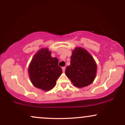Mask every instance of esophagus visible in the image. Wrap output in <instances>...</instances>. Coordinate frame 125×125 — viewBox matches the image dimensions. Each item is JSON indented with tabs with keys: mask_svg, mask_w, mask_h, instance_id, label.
I'll list each match as a JSON object with an SVG mask.
<instances>
[{
	"mask_svg": "<svg viewBox=\"0 0 125 125\" xmlns=\"http://www.w3.org/2000/svg\"><path fill=\"white\" fill-rule=\"evenodd\" d=\"M65 69H66V67H62V71H63V72L65 71Z\"/></svg>",
	"mask_w": 125,
	"mask_h": 125,
	"instance_id": "obj_1",
	"label": "esophagus"
}]
</instances>
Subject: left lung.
I'll return each mask as SVG.
<instances>
[{"mask_svg": "<svg viewBox=\"0 0 125 125\" xmlns=\"http://www.w3.org/2000/svg\"><path fill=\"white\" fill-rule=\"evenodd\" d=\"M97 65L90 54L84 49L76 48L73 51L71 64L65 70L66 75L77 87L87 86L95 78Z\"/></svg>", "mask_w": 125, "mask_h": 125, "instance_id": "left-lung-1", "label": "left lung"}]
</instances>
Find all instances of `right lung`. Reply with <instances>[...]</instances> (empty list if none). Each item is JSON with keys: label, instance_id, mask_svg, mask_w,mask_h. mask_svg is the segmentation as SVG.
Wrapping results in <instances>:
<instances>
[{"label": "right lung", "instance_id": "add662e5", "mask_svg": "<svg viewBox=\"0 0 125 125\" xmlns=\"http://www.w3.org/2000/svg\"><path fill=\"white\" fill-rule=\"evenodd\" d=\"M58 63V59L52 58L51 52L47 48L39 51L29 67V74L32 84L45 91L53 88L62 73Z\"/></svg>", "mask_w": 125, "mask_h": 125}]
</instances>
